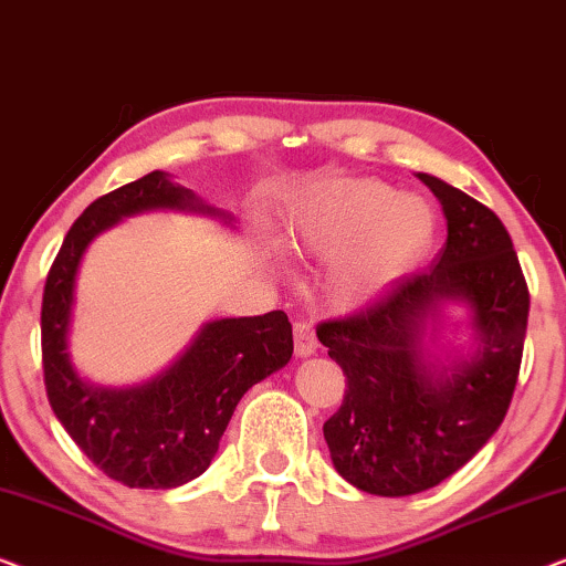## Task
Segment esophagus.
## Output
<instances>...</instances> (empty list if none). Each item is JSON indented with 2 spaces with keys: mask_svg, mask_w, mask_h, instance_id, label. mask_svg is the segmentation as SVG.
<instances>
[{
  "mask_svg": "<svg viewBox=\"0 0 566 566\" xmlns=\"http://www.w3.org/2000/svg\"><path fill=\"white\" fill-rule=\"evenodd\" d=\"M293 347H296L298 358H308V355L316 353V335L308 322H296L293 324Z\"/></svg>",
  "mask_w": 566,
  "mask_h": 566,
  "instance_id": "obj_1",
  "label": "esophagus"
}]
</instances>
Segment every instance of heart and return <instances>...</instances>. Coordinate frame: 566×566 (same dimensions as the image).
<instances>
[{"label": "heart", "instance_id": "b5f03b06", "mask_svg": "<svg viewBox=\"0 0 566 566\" xmlns=\"http://www.w3.org/2000/svg\"><path fill=\"white\" fill-rule=\"evenodd\" d=\"M436 239V213L417 196L389 185L347 180L306 192L283 227V244L301 258L335 262L329 298L363 308L405 281Z\"/></svg>", "mask_w": 566, "mask_h": 566}]
</instances>
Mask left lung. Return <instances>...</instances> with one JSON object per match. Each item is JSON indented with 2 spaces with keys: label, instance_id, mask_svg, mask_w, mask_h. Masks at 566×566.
Here are the masks:
<instances>
[{
  "label": "left lung",
  "instance_id": "8db88e82",
  "mask_svg": "<svg viewBox=\"0 0 566 566\" xmlns=\"http://www.w3.org/2000/svg\"><path fill=\"white\" fill-rule=\"evenodd\" d=\"M417 177L443 208V250L366 312L316 329L347 381L324 422L329 459L378 497L430 490L474 459L505 420L528 327V285L502 221L440 177ZM446 305L468 308L467 348L437 347Z\"/></svg>",
  "mask_w": 566,
  "mask_h": 566
}]
</instances>
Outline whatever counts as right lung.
<instances>
[{
	"instance_id": "add662e5",
	"label": "right lung",
	"mask_w": 566,
	"mask_h": 566,
	"mask_svg": "<svg viewBox=\"0 0 566 566\" xmlns=\"http://www.w3.org/2000/svg\"><path fill=\"white\" fill-rule=\"evenodd\" d=\"M146 211L211 216L231 227V213L203 203L161 169L90 203L45 281L43 374L53 415L99 471L134 490H175L211 467L239 399L289 366L293 332L283 312L211 319L149 381L97 386L82 378L69 353V332L84 252L103 231Z\"/></svg>"
}]
</instances>
